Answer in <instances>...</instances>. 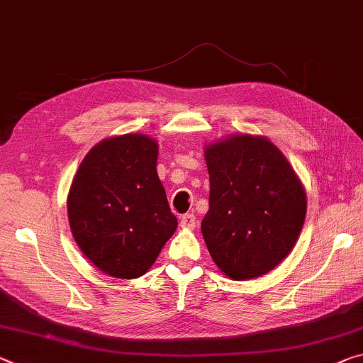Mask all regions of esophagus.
<instances>
[{
    "label": "esophagus",
    "mask_w": 363,
    "mask_h": 363,
    "mask_svg": "<svg viewBox=\"0 0 363 363\" xmlns=\"http://www.w3.org/2000/svg\"><path fill=\"white\" fill-rule=\"evenodd\" d=\"M195 215L192 213H187V215H182L181 216V226L186 228V229H194L195 228Z\"/></svg>",
    "instance_id": "1"
}]
</instances>
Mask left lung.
I'll return each mask as SVG.
<instances>
[{
	"mask_svg": "<svg viewBox=\"0 0 363 363\" xmlns=\"http://www.w3.org/2000/svg\"><path fill=\"white\" fill-rule=\"evenodd\" d=\"M210 208L202 221L208 252L235 281L258 278L297 242L307 197L284 155L268 139L233 135L205 150Z\"/></svg>",
	"mask_w": 363,
	"mask_h": 363,
	"instance_id": "8db88e82",
	"label": "left lung"
}]
</instances>
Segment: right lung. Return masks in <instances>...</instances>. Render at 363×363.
Returning <instances> with one entry per match:
<instances>
[{
    "label": "right lung",
    "instance_id": "add662e5",
    "mask_svg": "<svg viewBox=\"0 0 363 363\" xmlns=\"http://www.w3.org/2000/svg\"><path fill=\"white\" fill-rule=\"evenodd\" d=\"M158 145L125 134L95 145L80 163L67 216L84 255L114 278L145 274L177 228L157 174Z\"/></svg>",
    "mask_w": 363,
    "mask_h": 363
}]
</instances>
